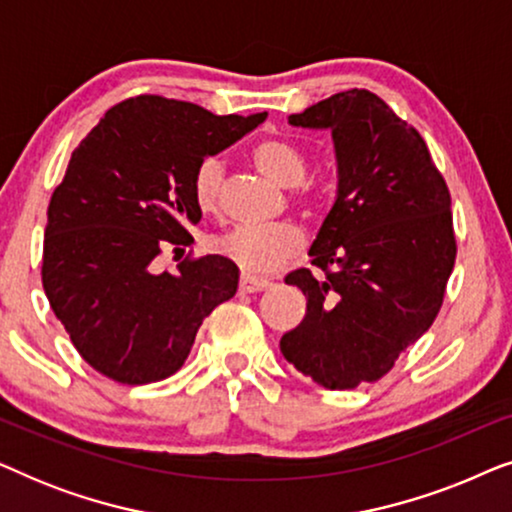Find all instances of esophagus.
Segmentation results:
<instances>
[{
  "instance_id": "esophagus-1",
  "label": "esophagus",
  "mask_w": 512,
  "mask_h": 512,
  "mask_svg": "<svg viewBox=\"0 0 512 512\" xmlns=\"http://www.w3.org/2000/svg\"><path fill=\"white\" fill-rule=\"evenodd\" d=\"M270 286L268 279H258V277H249V275H242L240 277V293H258V291H265Z\"/></svg>"
}]
</instances>
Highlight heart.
Listing matches in <instances>:
<instances>
[{
    "label": "heart",
    "instance_id": "1",
    "mask_svg": "<svg viewBox=\"0 0 512 512\" xmlns=\"http://www.w3.org/2000/svg\"><path fill=\"white\" fill-rule=\"evenodd\" d=\"M251 158L265 177L284 188H296L305 179L307 163L296 146L279 137H265L254 146ZM193 200L202 212L212 214L221 207L223 160L202 158L191 179ZM305 237L293 223L275 226H237L214 240V249L249 275H268L282 270L303 251Z\"/></svg>",
    "mask_w": 512,
    "mask_h": 512
}]
</instances>
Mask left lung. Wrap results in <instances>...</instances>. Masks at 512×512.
<instances>
[{"mask_svg": "<svg viewBox=\"0 0 512 512\" xmlns=\"http://www.w3.org/2000/svg\"><path fill=\"white\" fill-rule=\"evenodd\" d=\"M289 123L331 130L338 195L310 247L324 275L284 279L307 312L279 349L321 387L354 389L387 375L440 312L457 258L450 191L419 132L370 90L331 95Z\"/></svg>", "mask_w": 512, "mask_h": 512, "instance_id": "8db88e82", "label": "left lung"}]
</instances>
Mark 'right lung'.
I'll return each mask as SVG.
<instances>
[{
	"instance_id": "add662e5",
	"label": "right lung",
	"mask_w": 512,
	"mask_h": 512,
	"mask_svg": "<svg viewBox=\"0 0 512 512\" xmlns=\"http://www.w3.org/2000/svg\"><path fill=\"white\" fill-rule=\"evenodd\" d=\"M216 116L160 95L111 107L69 158L44 230L41 282L76 352L121 384L165 380L184 366L202 319L235 296L228 258L158 270L202 219L193 170L265 121Z\"/></svg>"
}]
</instances>
